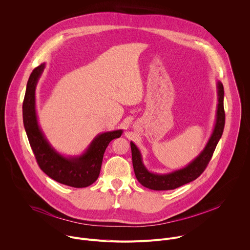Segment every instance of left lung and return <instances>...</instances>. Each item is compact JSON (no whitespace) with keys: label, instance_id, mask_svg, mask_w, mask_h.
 I'll list each match as a JSON object with an SVG mask.
<instances>
[{"label":"left lung","instance_id":"8db88e82","mask_svg":"<svg viewBox=\"0 0 250 250\" xmlns=\"http://www.w3.org/2000/svg\"><path fill=\"white\" fill-rule=\"evenodd\" d=\"M218 88V108L216 115V124L213 130L208 138L205 148L200 154L192 160L186 167L175 170L166 174L153 173L147 170L142 162V156L136 146L130 141L132 165L137 181L146 188L155 191L173 190L187 183L194 181L204 172L208 164L213 151H215L219 140L221 139L225 127V109H224V86L221 82L217 84Z\"/></svg>","mask_w":250,"mask_h":250}]
</instances>
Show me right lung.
I'll return each mask as SVG.
<instances>
[{
	"instance_id": "1",
	"label": "right lung",
	"mask_w": 250,
	"mask_h": 250,
	"mask_svg": "<svg viewBox=\"0 0 250 250\" xmlns=\"http://www.w3.org/2000/svg\"><path fill=\"white\" fill-rule=\"evenodd\" d=\"M44 68L45 63H42L33 69L22 104L23 125L29 145L41 169L53 180L74 188L88 187L98 179L106 146L122 135L123 129L98 134L81 155L66 157L57 152L40 126L35 109V88Z\"/></svg>"
}]
</instances>
